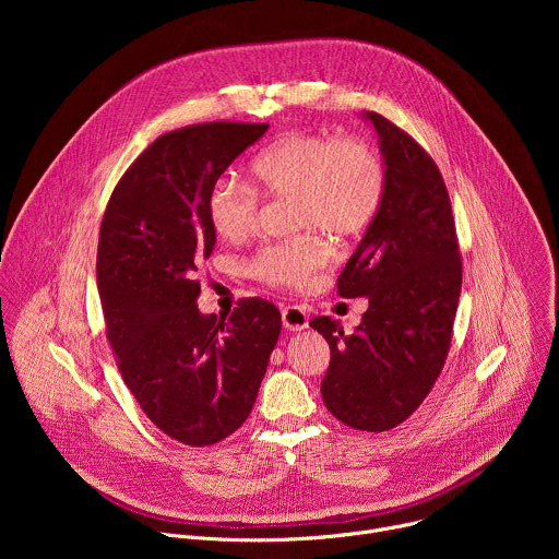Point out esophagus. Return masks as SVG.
Returning a JSON list of instances; mask_svg holds the SVG:
<instances>
[{
  "label": "esophagus",
  "mask_w": 559,
  "mask_h": 559,
  "mask_svg": "<svg viewBox=\"0 0 559 559\" xmlns=\"http://www.w3.org/2000/svg\"><path fill=\"white\" fill-rule=\"evenodd\" d=\"M281 316H283L285 330H289V332H300L309 325V316L300 305H285Z\"/></svg>",
  "instance_id": "obj_1"
}]
</instances>
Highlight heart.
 Segmentation results:
<instances>
[{"instance_id":"heart-1","label":"heart","mask_w":559,"mask_h":559,"mask_svg":"<svg viewBox=\"0 0 559 559\" xmlns=\"http://www.w3.org/2000/svg\"><path fill=\"white\" fill-rule=\"evenodd\" d=\"M250 173L263 197L294 199L296 227H323L341 238L367 229L386 194L384 158L360 134H287L254 156ZM259 207V193L234 179L216 181L205 203L212 229L229 243L254 231ZM328 263V243L305 231L263 246L250 267L267 285L300 289Z\"/></svg>"}]
</instances>
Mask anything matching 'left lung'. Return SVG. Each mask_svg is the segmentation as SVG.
<instances>
[{"mask_svg": "<svg viewBox=\"0 0 559 559\" xmlns=\"http://www.w3.org/2000/svg\"><path fill=\"white\" fill-rule=\"evenodd\" d=\"M380 136L386 194L338 276V296H367L354 334L338 321H309L330 343L321 382L325 407L352 429L389 431L436 384L453 336L462 257L449 192L429 152L403 128L367 112Z\"/></svg>", "mask_w": 559, "mask_h": 559, "instance_id": "obj_1", "label": "left lung"}]
</instances>
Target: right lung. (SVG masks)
<instances>
[{
  "label": "right lung",
  "mask_w": 559,
  "mask_h": 559,
  "mask_svg": "<svg viewBox=\"0 0 559 559\" xmlns=\"http://www.w3.org/2000/svg\"><path fill=\"white\" fill-rule=\"evenodd\" d=\"M267 128L210 121L162 134L104 212L97 285L108 343L143 414L188 447L216 444L248 420L281 334V311L263 298H241L229 318L197 307V272L216 241L207 194Z\"/></svg>",
  "instance_id": "add662e5"
}]
</instances>
